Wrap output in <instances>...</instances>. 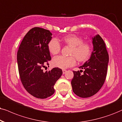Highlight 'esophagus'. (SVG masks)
<instances>
[{
    "label": "esophagus",
    "instance_id": "34e87169",
    "mask_svg": "<svg viewBox=\"0 0 122 122\" xmlns=\"http://www.w3.org/2000/svg\"><path fill=\"white\" fill-rule=\"evenodd\" d=\"M66 72H67V70H65V69H64V70H62V73H63V74H65Z\"/></svg>",
    "mask_w": 122,
    "mask_h": 122
}]
</instances>
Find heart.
<instances>
[{"mask_svg": "<svg viewBox=\"0 0 122 122\" xmlns=\"http://www.w3.org/2000/svg\"><path fill=\"white\" fill-rule=\"evenodd\" d=\"M62 41L71 47L70 55L72 56L55 57L52 60V65L53 66L65 69L74 65L76 62L75 58L79 62H83L89 58L91 52V46L88 43L83 42L82 39L79 36L70 34L65 36ZM48 48L51 54L56 55L60 52L61 46L57 39L53 38L49 41Z\"/></svg>", "mask_w": 122, "mask_h": 122, "instance_id": "obj_1", "label": "heart"}]
</instances>
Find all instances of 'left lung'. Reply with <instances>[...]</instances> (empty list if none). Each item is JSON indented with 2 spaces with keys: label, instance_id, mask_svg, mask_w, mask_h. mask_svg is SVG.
I'll return each mask as SVG.
<instances>
[{
  "label": "left lung",
  "instance_id": "1",
  "mask_svg": "<svg viewBox=\"0 0 122 122\" xmlns=\"http://www.w3.org/2000/svg\"><path fill=\"white\" fill-rule=\"evenodd\" d=\"M93 48L89 59L79 69L81 71H73L71 80L72 91L75 95L82 98L91 97L101 89L107 74L109 55L105 43L98 34L92 37Z\"/></svg>",
  "mask_w": 122,
  "mask_h": 122
}]
</instances>
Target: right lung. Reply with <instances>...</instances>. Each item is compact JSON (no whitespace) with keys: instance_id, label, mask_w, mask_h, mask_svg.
I'll list each match as a JSON object with an SVG mask.
<instances>
[{"instance_id":"1","label":"right lung","mask_w":122,"mask_h":122,"mask_svg":"<svg viewBox=\"0 0 122 122\" xmlns=\"http://www.w3.org/2000/svg\"><path fill=\"white\" fill-rule=\"evenodd\" d=\"M52 35L46 29H31L21 41L17 55L20 79L24 88L30 95L41 99L55 93L54 85L62 74L58 67L46 72L43 70L51 60L48 44Z\"/></svg>"}]
</instances>
